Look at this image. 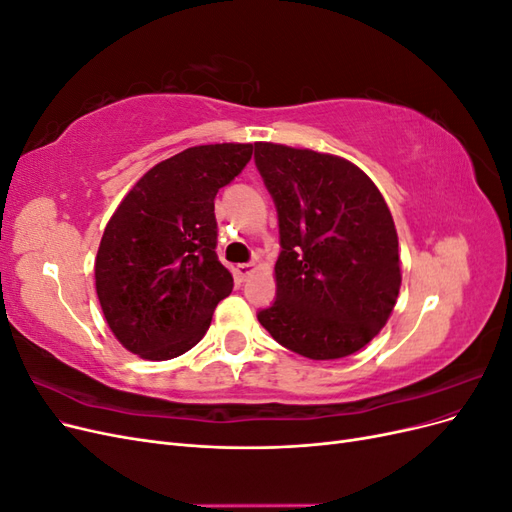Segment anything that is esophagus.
<instances>
[{"label": "esophagus", "instance_id": "1", "mask_svg": "<svg viewBox=\"0 0 512 512\" xmlns=\"http://www.w3.org/2000/svg\"><path fill=\"white\" fill-rule=\"evenodd\" d=\"M235 271L239 280H247V277H252L258 271V265H254V262H245V265H237Z\"/></svg>", "mask_w": 512, "mask_h": 512}]
</instances>
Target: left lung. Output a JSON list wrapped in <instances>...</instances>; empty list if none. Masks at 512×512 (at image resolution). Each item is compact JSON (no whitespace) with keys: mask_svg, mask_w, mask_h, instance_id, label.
I'll return each instance as SVG.
<instances>
[{"mask_svg":"<svg viewBox=\"0 0 512 512\" xmlns=\"http://www.w3.org/2000/svg\"><path fill=\"white\" fill-rule=\"evenodd\" d=\"M256 166L280 220L277 299L258 322L314 361L365 348L399 297V241L386 200L346 158L256 143Z\"/></svg>","mask_w":512,"mask_h":512,"instance_id":"left-lung-1","label":"left lung"}]
</instances>
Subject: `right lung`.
Segmentation results:
<instances>
[{
  "label": "right lung",
  "mask_w": 512,
  "mask_h": 512,
  "mask_svg": "<svg viewBox=\"0 0 512 512\" xmlns=\"http://www.w3.org/2000/svg\"><path fill=\"white\" fill-rule=\"evenodd\" d=\"M252 143L190 147L138 179L108 220L96 292L117 342L145 361H168L207 333L232 292L222 265L215 194L250 162Z\"/></svg>",
  "instance_id": "right-lung-1"
}]
</instances>
